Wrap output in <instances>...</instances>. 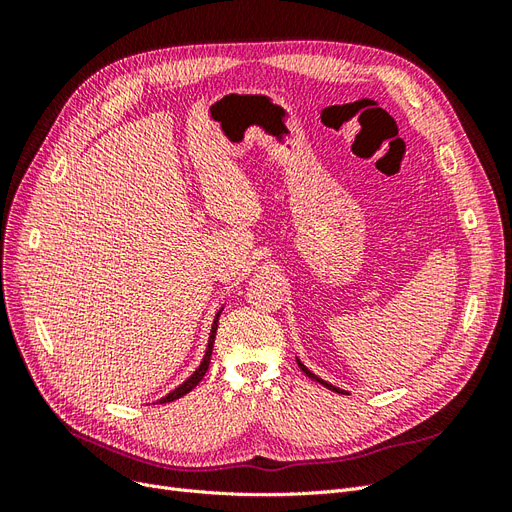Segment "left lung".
Wrapping results in <instances>:
<instances>
[{
    "instance_id": "1",
    "label": "left lung",
    "mask_w": 512,
    "mask_h": 512,
    "mask_svg": "<svg viewBox=\"0 0 512 512\" xmlns=\"http://www.w3.org/2000/svg\"><path fill=\"white\" fill-rule=\"evenodd\" d=\"M297 363H299V367H301V369L305 371V376H309V378H312V380L320 382L322 386H327V389H329V391H335V393H346V391H342V389H337V386H333L331 382H327V380H322V378H318V376L314 374V371H309V369H307V367H305V365H303V363H301L299 359H297Z\"/></svg>"
}]
</instances>
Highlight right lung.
Wrapping results in <instances>:
<instances>
[{
    "mask_svg": "<svg viewBox=\"0 0 512 512\" xmlns=\"http://www.w3.org/2000/svg\"><path fill=\"white\" fill-rule=\"evenodd\" d=\"M224 309V307H222ZM222 309L218 314H215V318H213V324H211V333H209V342H207V350H205V356H203V361H200V365L196 367V371L194 374L185 380V382H181L175 391H170L168 395H164L162 399H158V404H168V401H175V399H179V397H183L185 393H190L194 386L203 380V376L207 374V369H209V363H211V352H213V344H215V331H218V320H220V314H222Z\"/></svg>",
    "mask_w": 512,
    "mask_h": 512,
    "instance_id": "1",
    "label": "right lung"
}]
</instances>
